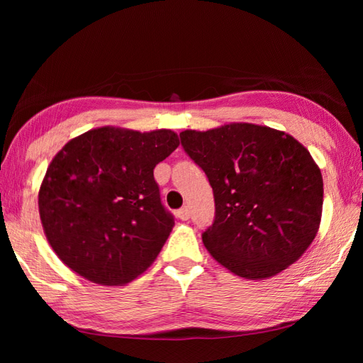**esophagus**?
Here are the masks:
<instances>
[{
	"instance_id": "obj_1",
	"label": "esophagus",
	"mask_w": 363,
	"mask_h": 363,
	"mask_svg": "<svg viewBox=\"0 0 363 363\" xmlns=\"http://www.w3.org/2000/svg\"><path fill=\"white\" fill-rule=\"evenodd\" d=\"M176 217L179 218V220H182V221H187L190 218V212H189L187 207H182V209L177 211L176 212Z\"/></svg>"
}]
</instances>
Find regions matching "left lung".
I'll list each match as a JSON object with an SVG mask.
<instances>
[{"label":"left lung","instance_id":"1","mask_svg":"<svg viewBox=\"0 0 363 363\" xmlns=\"http://www.w3.org/2000/svg\"><path fill=\"white\" fill-rule=\"evenodd\" d=\"M181 143L213 189L215 220L203 242L218 264L257 281L303 256L323 212V176L304 145L252 123L182 130Z\"/></svg>","mask_w":363,"mask_h":363}]
</instances>
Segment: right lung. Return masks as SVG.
Returning a JSON list of instances; mask_svg holds the SVG:
<instances>
[{"instance_id":"right-lung-1","label":"right lung","mask_w":363,"mask_h":363,"mask_svg":"<svg viewBox=\"0 0 363 363\" xmlns=\"http://www.w3.org/2000/svg\"><path fill=\"white\" fill-rule=\"evenodd\" d=\"M179 137L103 126L72 138L38 190L43 233L56 256L99 285H125L148 269L174 226L154 167Z\"/></svg>"}]
</instances>
